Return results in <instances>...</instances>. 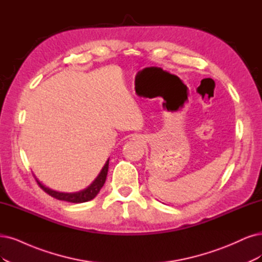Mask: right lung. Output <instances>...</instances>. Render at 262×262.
Segmentation results:
<instances>
[{
    "instance_id": "right-lung-1",
    "label": "right lung",
    "mask_w": 262,
    "mask_h": 262,
    "mask_svg": "<svg viewBox=\"0 0 262 262\" xmlns=\"http://www.w3.org/2000/svg\"><path fill=\"white\" fill-rule=\"evenodd\" d=\"M108 169H109V160L105 162L104 166L100 170L99 175L97 176V178L91 183V185L87 187L84 190H81L79 192H72V193H67V192H59V191H55L51 188H48L44 186L43 183L36 179V182L40 186L47 194H50L51 196L60 200V201H66V202H70V203H84V202H89L96 198V195L98 194L100 189L103 187L106 175H108Z\"/></svg>"
}]
</instances>
